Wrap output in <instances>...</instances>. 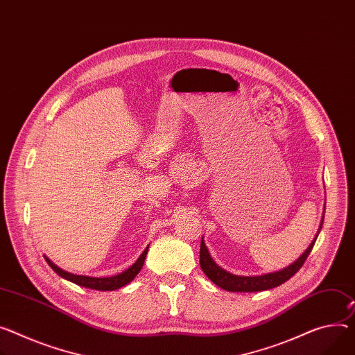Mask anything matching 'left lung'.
Here are the masks:
<instances>
[{
  "label": "left lung",
  "instance_id": "obj_1",
  "mask_svg": "<svg viewBox=\"0 0 355 355\" xmlns=\"http://www.w3.org/2000/svg\"><path fill=\"white\" fill-rule=\"evenodd\" d=\"M322 226V220L318 229V233L321 230ZM315 234L314 240L311 241L310 246L307 248V250L300 256L293 264L287 266L283 270L275 271V272H267V275L263 276H236L232 275V272L223 270L220 266H217L213 259L210 257V253L206 248V244L202 239L200 243V267L205 271V275L210 279V282H213L216 286H219L223 290L227 291H239V293H254V291H263V290H270L272 287H277L283 283H286L288 279H291L295 272L302 268V266L304 264L306 259L309 257L310 252L313 250L314 243L317 240Z\"/></svg>",
  "mask_w": 355,
  "mask_h": 355
}]
</instances>
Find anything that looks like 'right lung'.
<instances>
[{
  "mask_svg": "<svg viewBox=\"0 0 355 355\" xmlns=\"http://www.w3.org/2000/svg\"><path fill=\"white\" fill-rule=\"evenodd\" d=\"M148 249L149 246L144 250V253L139 256V259L136 260L128 270L119 272V275L116 276H111V277H89V276H78V275H72V272H68L62 268H60L58 266L53 264L48 257H45L46 263L49 264V267L57 272L58 276H61L62 279L68 280V282H72L78 286H83V287H87V288H92V290H99V291H112V290H116V288H121L123 286H126L128 283H130L136 275L141 271L144 263H145V259H146V254H148Z\"/></svg>",
  "mask_w": 355,
  "mask_h": 355,
  "instance_id": "right-lung-1",
  "label": "right lung"
}]
</instances>
